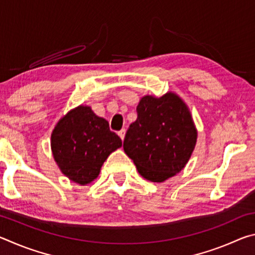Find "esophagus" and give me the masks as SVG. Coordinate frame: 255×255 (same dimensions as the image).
Instances as JSON below:
<instances>
[{
	"label": "esophagus",
	"instance_id": "esophagus-1",
	"mask_svg": "<svg viewBox=\"0 0 255 255\" xmlns=\"http://www.w3.org/2000/svg\"><path fill=\"white\" fill-rule=\"evenodd\" d=\"M118 135H119V137L122 138V139L124 140V138H125V135H126V129H122V130L120 131H118Z\"/></svg>",
	"mask_w": 255,
	"mask_h": 255
}]
</instances>
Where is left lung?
Instances as JSON below:
<instances>
[{"label":"left lung","mask_w":255,"mask_h":255,"mask_svg":"<svg viewBox=\"0 0 255 255\" xmlns=\"http://www.w3.org/2000/svg\"><path fill=\"white\" fill-rule=\"evenodd\" d=\"M124 150L139 174L163 182L183 169L195 149L197 129L182 99L169 92L161 98L145 96L137 106Z\"/></svg>","instance_id":"obj_1"}]
</instances>
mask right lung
<instances>
[{"mask_svg":"<svg viewBox=\"0 0 255 255\" xmlns=\"http://www.w3.org/2000/svg\"><path fill=\"white\" fill-rule=\"evenodd\" d=\"M122 145L109 123L86 106L67 112L51 133V152L60 171L82 185L98 178L102 164Z\"/></svg>","mask_w":255,"mask_h":255,"instance_id":"1","label":"right lung"}]
</instances>
